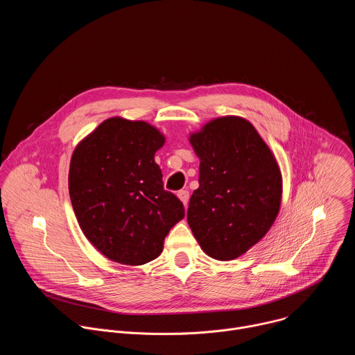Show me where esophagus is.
<instances>
[{"mask_svg":"<svg viewBox=\"0 0 355 355\" xmlns=\"http://www.w3.org/2000/svg\"><path fill=\"white\" fill-rule=\"evenodd\" d=\"M178 198L181 199V202L184 204V207H188V200H189V192L187 189H181L178 191Z\"/></svg>","mask_w":355,"mask_h":355,"instance_id":"esophagus-1","label":"esophagus"}]
</instances>
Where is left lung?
Here are the masks:
<instances>
[{"instance_id": "left-lung-1", "label": "left lung", "mask_w": 355, "mask_h": 355, "mask_svg": "<svg viewBox=\"0 0 355 355\" xmlns=\"http://www.w3.org/2000/svg\"><path fill=\"white\" fill-rule=\"evenodd\" d=\"M199 188L187 220L207 254L230 261L259 243L281 207L282 177L270 147L248 121L223 116L189 135Z\"/></svg>"}]
</instances>
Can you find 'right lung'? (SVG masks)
<instances>
[{
    "label": "right lung",
    "instance_id": "add662e5",
    "mask_svg": "<svg viewBox=\"0 0 355 355\" xmlns=\"http://www.w3.org/2000/svg\"><path fill=\"white\" fill-rule=\"evenodd\" d=\"M166 139L143 121L110 118L71 156L69 192L78 225L103 254L119 264L157 259L182 202L163 188L155 162Z\"/></svg>",
    "mask_w": 355,
    "mask_h": 355
}]
</instances>
